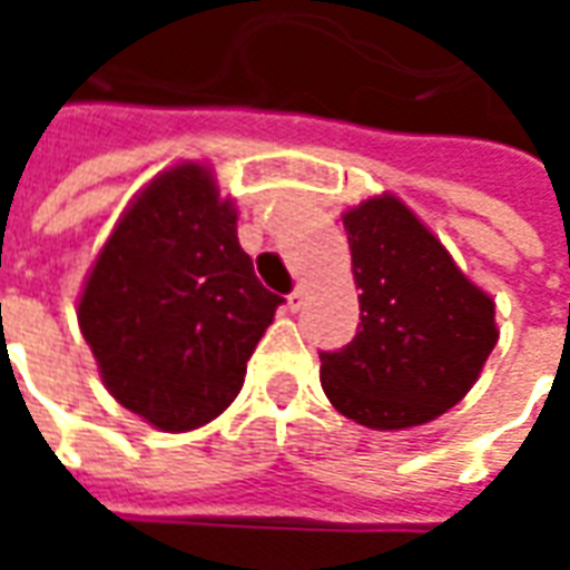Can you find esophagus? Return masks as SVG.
I'll use <instances>...</instances> for the list:
<instances>
[{
  "mask_svg": "<svg viewBox=\"0 0 570 570\" xmlns=\"http://www.w3.org/2000/svg\"><path fill=\"white\" fill-rule=\"evenodd\" d=\"M305 298H308V293H305V286H296V289L289 293V298H286V302H289V311L302 308V305H305Z\"/></svg>",
  "mask_w": 570,
  "mask_h": 570,
  "instance_id": "1",
  "label": "esophagus"
}]
</instances>
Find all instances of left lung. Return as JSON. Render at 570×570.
<instances>
[{
    "label": "left lung",
    "instance_id": "8db88e82",
    "mask_svg": "<svg viewBox=\"0 0 570 570\" xmlns=\"http://www.w3.org/2000/svg\"><path fill=\"white\" fill-rule=\"evenodd\" d=\"M360 289L357 335L321 351V384L372 430L428 424L473 387L498 345L494 302L394 195L342 216Z\"/></svg>",
    "mask_w": 570,
    "mask_h": 570
}]
</instances>
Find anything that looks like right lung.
Here are the masks:
<instances>
[{
    "instance_id": "add662e5",
    "label": "right lung",
    "mask_w": 570,
    "mask_h": 570,
    "mask_svg": "<svg viewBox=\"0 0 570 570\" xmlns=\"http://www.w3.org/2000/svg\"><path fill=\"white\" fill-rule=\"evenodd\" d=\"M284 298L237 244V210L200 164H176L134 198L79 298L106 391L151 428L183 433L235 400Z\"/></svg>"
}]
</instances>
